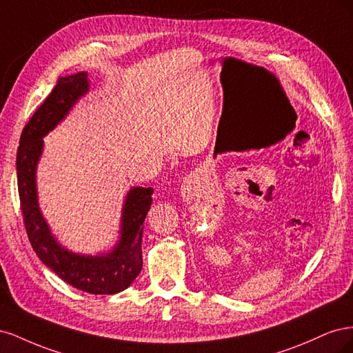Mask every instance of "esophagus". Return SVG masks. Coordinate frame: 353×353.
Here are the masks:
<instances>
[{"mask_svg":"<svg viewBox=\"0 0 353 353\" xmlns=\"http://www.w3.org/2000/svg\"><path fill=\"white\" fill-rule=\"evenodd\" d=\"M194 194H196V187L193 183H184V185L181 187V196H183L185 201L193 200Z\"/></svg>","mask_w":353,"mask_h":353,"instance_id":"obj_1","label":"esophagus"}]
</instances>
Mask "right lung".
Returning a JSON list of instances; mask_svg holds the SVG:
<instances>
[{"mask_svg": "<svg viewBox=\"0 0 353 353\" xmlns=\"http://www.w3.org/2000/svg\"><path fill=\"white\" fill-rule=\"evenodd\" d=\"M88 90V74L85 72L59 78L54 90L22 131L16 159L17 188L25 228L38 258L72 287L91 294H114L130 287L141 272L143 222L152 206L153 188L130 190L122 208L121 240L110 253L99 256H82L61 248L38 206L35 174L44 145L42 137L65 119L73 104Z\"/></svg>", "mask_w": 353, "mask_h": 353, "instance_id": "right-lung-1", "label": "right lung"}]
</instances>
